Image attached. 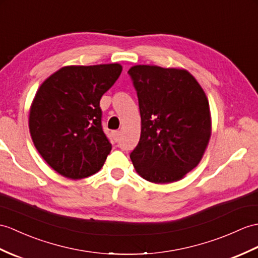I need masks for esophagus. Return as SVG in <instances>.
Here are the masks:
<instances>
[{
  "label": "esophagus",
  "instance_id": "1",
  "mask_svg": "<svg viewBox=\"0 0 258 258\" xmlns=\"http://www.w3.org/2000/svg\"><path fill=\"white\" fill-rule=\"evenodd\" d=\"M119 131H113L112 133H111V136H112V140L114 141V142H117L118 141V139H119Z\"/></svg>",
  "mask_w": 258,
  "mask_h": 258
}]
</instances>
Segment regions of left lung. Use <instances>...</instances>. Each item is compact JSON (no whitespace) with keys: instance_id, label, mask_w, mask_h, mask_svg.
Returning <instances> with one entry per match:
<instances>
[{"instance_id":"1","label":"left lung","mask_w":258,"mask_h":258,"mask_svg":"<svg viewBox=\"0 0 258 258\" xmlns=\"http://www.w3.org/2000/svg\"><path fill=\"white\" fill-rule=\"evenodd\" d=\"M127 74L139 98L141 139L130 157L146 180H180L200 163L211 136L209 101L187 70L139 64Z\"/></svg>"}]
</instances>
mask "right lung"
<instances>
[{"label":"right lung","instance_id":"1","mask_svg":"<svg viewBox=\"0 0 258 258\" xmlns=\"http://www.w3.org/2000/svg\"><path fill=\"white\" fill-rule=\"evenodd\" d=\"M121 73L118 63L68 66L39 87L29 132L41 157L61 176L86 178L103 166L112 145L102 130L100 100Z\"/></svg>","mask_w":258,"mask_h":258}]
</instances>
